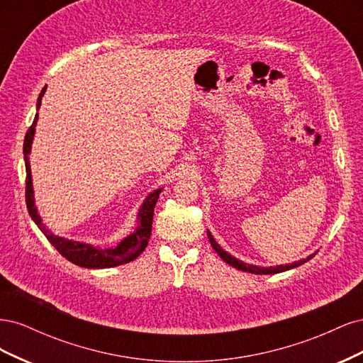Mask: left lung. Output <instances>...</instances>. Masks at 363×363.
<instances>
[{
    "label": "left lung",
    "instance_id": "left-lung-1",
    "mask_svg": "<svg viewBox=\"0 0 363 363\" xmlns=\"http://www.w3.org/2000/svg\"><path fill=\"white\" fill-rule=\"evenodd\" d=\"M207 238L208 240H211V245L213 247V250L218 252V256L221 257L225 263H228V265L235 267L236 269H240V271H245V272H251V274H277V272H283V271H288V269H292V268H296L303 265V263H306L307 260H311L316 252H313V255L307 256L306 259H301L298 262H292V263H288V265H277V267H268V268H263V267H257V265H250V263H244L242 260H239L236 257H233L232 255H228L227 251H224L221 248V245H219L216 240L213 239V236L211 235V232L207 230Z\"/></svg>",
    "mask_w": 363,
    "mask_h": 363
}]
</instances>
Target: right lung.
Segmentation results:
<instances>
[{"label": "right lung", "instance_id": "add662e5", "mask_svg": "<svg viewBox=\"0 0 363 363\" xmlns=\"http://www.w3.org/2000/svg\"><path fill=\"white\" fill-rule=\"evenodd\" d=\"M45 91H47V86L43 87L39 94L36 111H39L40 103H42V96H43V94H45ZM38 119H39V115L36 113L35 121H33V124L28 128L26 139H24V160H26V171H27L26 203H27L28 213H30L33 221L36 223V225L40 228V232L45 235V238L50 240L51 245L56 248L63 257H67L69 262L75 263V265H79V267L89 268V269H103V268L124 265V263L135 260L138 256H140V252L144 251L145 247L148 245V240L151 236L152 215H155V206L159 200V194L162 192V189L152 191L147 196L145 201L142 203V206L139 208L138 225L135 228V232L130 233L127 238H124L115 247L100 248V247H94L91 244L77 242V240H69V239L52 235L50 230L42 224L40 215L38 213V208L35 206V191H33V182H31V168H30L28 156L31 151L33 138H35Z\"/></svg>", "mask_w": 363, "mask_h": 363}]
</instances>
